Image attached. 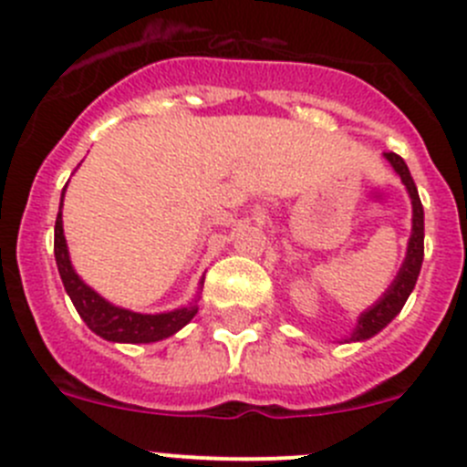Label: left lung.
Listing matches in <instances>:
<instances>
[{"label": "left lung", "mask_w": 467, "mask_h": 467, "mask_svg": "<svg viewBox=\"0 0 467 467\" xmlns=\"http://www.w3.org/2000/svg\"><path fill=\"white\" fill-rule=\"evenodd\" d=\"M386 160L390 161L392 169L397 171V175L401 178V182L406 184V192H409L410 202H413V233H410L409 239V251H406V260L401 265L400 274L392 280V285L388 287V292L374 303L369 310H365L360 315L358 324H356L354 333L348 335L344 342H363V339H369L372 335H377L379 330L386 328L392 319L401 312L406 298L413 292L415 283H418L420 269H422L424 260V210L422 202H420L418 187H415L413 178H410V171L406 166V161L401 160L395 152H386Z\"/></svg>", "instance_id": "8db88e82"}]
</instances>
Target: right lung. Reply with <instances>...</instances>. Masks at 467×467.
I'll use <instances>...</instances> for the list:
<instances>
[{
    "mask_svg": "<svg viewBox=\"0 0 467 467\" xmlns=\"http://www.w3.org/2000/svg\"><path fill=\"white\" fill-rule=\"evenodd\" d=\"M63 193H66V187H63ZM61 205H58L57 225H54V257H57L58 275H61L63 287H66L72 306L77 307L79 317L86 321V326H88L95 335L109 339V342H160V339L171 337V335L178 333L182 326H187L189 321L196 317V303H189V306L178 307V310L160 312V315H141V312L125 310V307H119L113 306V303L104 301V298L99 296L95 289H90L88 285L75 274V269H72L70 255H67V244L66 237H63Z\"/></svg>",
    "mask_w": 467,
    "mask_h": 467,
    "instance_id": "obj_1",
    "label": "right lung"
}]
</instances>
